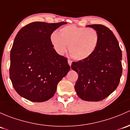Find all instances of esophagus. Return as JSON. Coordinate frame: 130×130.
Returning a JSON list of instances; mask_svg holds the SVG:
<instances>
[{
    "label": "esophagus",
    "mask_w": 130,
    "mask_h": 130,
    "mask_svg": "<svg viewBox=\"0 0 130 130\" xmlns=\"http://www.w3.org/2000/svg\"><path fill=\"white\" fill-rule=\"evenodd\" d=\"M68 64H69V65L71 66V64H72V61H71V60H68Z\"/></svg>",
    "instance_id": "1"
}]
</instances>
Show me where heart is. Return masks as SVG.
Wrapping results in <instances>:
<instances>
[{
  "label": "heart",
  "mask_w": 130,
  "mask_h": 130,
  "mask_svg": "<svg viewBox=\"0 0 130 130\" xmlns=\"http://www.w3.org/2000/svg\"><path fill=\"white\" fill-rule=\"evenodd\" d=\"M50 39L59 54H64L68 45L71 57L76 61H83L94 53L99 42V35L94 29L69 25L61 28L58 34L53 32Z\"/></svg>",
  "instance_id": "obj_1"
}]
</instances>
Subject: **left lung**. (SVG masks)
<instances>
[{
    "label": "left lung",
    "instance_id": "obj_1",
    "mask_svg": "<svg viewBox=\"0 0 130 130\" xmlns=\"http://www.w3.org/2000/svg\"><path fill=\"white\" fill-rule=\"evenodd\" d=\"M97 31L99 42L88 59L73 62V70L78 74L74 89L83 100L99 101L116 89L122 74V53L115 36L105 25H87Z\"/></svg>",
    "mask_w": 130,
    "mask_h": 130
}]
</instances>
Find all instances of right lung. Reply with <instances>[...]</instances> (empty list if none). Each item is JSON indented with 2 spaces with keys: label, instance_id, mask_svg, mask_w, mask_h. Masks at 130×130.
I'll return each instance as SVG.
<instances>
[{
  "label": "right lung",
  "instance_id": "obj_1",
  "mask_svg": "<svg viewBox=\"0 0 130 130\" xmlns=\"http://www.w3.org/2000/svg\"><path fill=\"white\" fill-rule=\"evenodd\" d=\"M64 24L32 22L16 35L9 74L15 90L25 99L33 102L49 100L69 72L68 59L56 53L50 39L52 33Z\"/></svg>",
  "mask_w": 130,
  "mask_h": 130
}]
</instances>
